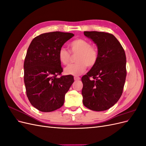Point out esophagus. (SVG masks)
<instances>
[{
    "mask_svg": "<svg viewBox=\"0 0 146 146\" xmlns=\"http://www.w3.org/2000/svg\"><path fill=\"white\" fill-rule=\"evenodd\" d=\"M74 80H76V81H77V80H79L80 79V78L79 77H77V76H75L74 77Z\"/></svg>",
    "mask_w": 146,
    "mask_h": 146,
    "instance_id": "obj_1",
    "label": "esophagus"
}]
</instances>
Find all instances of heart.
Here are the masks:
<instances>
[{
    "instance_id": "heart-1",
    "label": "heart",
    "mask_w": 146,
    "mask_h": 146,
    "mask_svg": "<svg viewBox=\"0 0 146 146\" xmlns=\"http://www.w3.org/2000/svg\"><path fill=\"white\" fill-rule=\"evenodd\" d=\"M70 52L73 54H78L76 56V63L68 66L64 69V73L71 76H79L85 71L87 66L92 67L99 58L98 48L91 46L86 39L78 38L74 39L69 44ZM60 62L64 65L68 64L71 59V55L66 48L61 47L58 52Z\"/></svg>"
}]
</instances>
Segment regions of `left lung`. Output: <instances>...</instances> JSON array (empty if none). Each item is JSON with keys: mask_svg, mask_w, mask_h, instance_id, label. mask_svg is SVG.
I'll use <instances>...</instances> for the list:
<instances>
[{"mask_svg": "<svg viewBox=\"0 0 146 146\" xmlns=\"http://www.w3.org/2000/svg\"><path fill=\"white\" fill-rule=\"evenodd\" d=\"M84 35L96 44L99 58L82 78L83 104L93 111H105L117 103L122 94L127 75L125 51L112 34L92 31Z\"/></svg>", "mask_w": 146, "mask_h": 146, "instance_id": "1", "label": "left lung"}]
</instances>
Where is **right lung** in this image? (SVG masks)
Wrapping results in <instances>:
<instances>
[{"mask_svg":"<svg viewBox=\"0 0 146 146\" xmlns=\"http://www.w3.org/2000/svg\"><path fill=\"white\" fill-rule=\"evenodd\" d=\"M71 33L53 32L35 37L28 48L24 61V83L30 104L39 111L50 112L64 104L66 92L74 77H58L63 72L58 52L72 38Z\"/></svg>","mask_w":146,"mask_h":146,"instance_id":"add662e5","label":"right lung"}]
</instances>
